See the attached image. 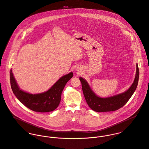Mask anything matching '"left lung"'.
<instances>
[{
  "instance_id": "8db88e82",
  "label": "left lung",
  "mask_w": 149,
  "mask_h": 149,
  "mask_svg": "<svg viewBox=\"0 0 149 149\" xmlns=\"http://www.w3.org/2000/svg\"><path fill=\"white\" fill-rule=\"evenodd\" d=\"M139 76V68L138 64H136L135 77L131 86L123 93L105 98L97 96L85 79L82 77L79 79L81 83L83 92L86 103L92 110L97 112H101L116 111L124 106L136 90L138 83Z\"/></svg>"
}]
</instances>
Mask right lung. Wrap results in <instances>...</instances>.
Wrapping results in <instances>:
<instances>
[{
  "mask_svg": "<svg viewBox=\"0 0 149 149\" xmlns=\"http://www.w3.org/2000/svg\"><path fill=\"white\" fill-rule=\"evenodd\" d=\"M73 75V72L64 75L45 92L31 94L21 89L14 76L12 69L10 72L11 87L14 94L24 106L38 112H51L57 108L61 101V93L65 85Z\"/></svg>",
  "mask_w": 149,
  "mask_h": 149,
  "instance_id": "obj_1",
  "label": "right lung"
}]
</instances>
